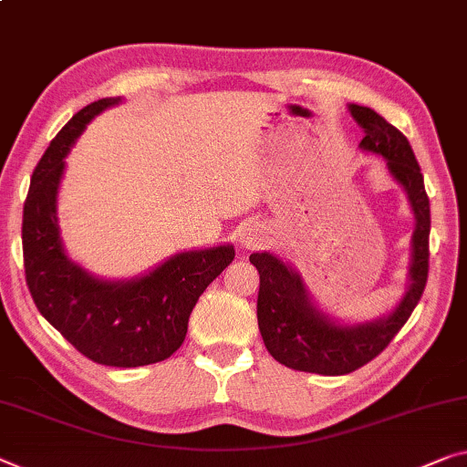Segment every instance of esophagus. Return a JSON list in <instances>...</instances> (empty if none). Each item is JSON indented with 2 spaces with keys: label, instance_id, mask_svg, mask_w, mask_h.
Wrapping results in <instances>:
<instances>
[{
  "label": "esophagus",
  "instance_id": "esophagus-1",
  "mask_svg": "<svg viewBox=\"0 0 467 467\" xmlns=\"http://www.w3.org/2000/svg\"><path fill=\"white\" fill-rule=\"evenodd\" d=\"M265 240H267V234H265V229L258 225H250L246 232L242 234L244 248H258V246H263Z\"/></svg>",
  "mask_w": 467,
  "mask_h": 467
}]
</instances>
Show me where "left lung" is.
<instances>
[{"mask_svg": "<svg viewBox=\"0 0 467 467\" xmlns=\"http://www.w3.org/2000/svg\"><path fill=\"white\" fill-rule=\"evenodd\" d=\"M350 114L365 131L358 146L384 156L392 177L407 190L418 221L413 234L411 285L397 311L376 324L340 327L315 311L300 277L282 261L269 253L250 254V263L261 275L256 317L269 355L285 368L321 376L350 374L382 353L418 306L430 267V200L411 146L405 135L376 110L350 104Z\"/></svg>", "mask_w": 467, "mask_h": 467, "instance_id": "1", "label": "left lung"}]
</instances>
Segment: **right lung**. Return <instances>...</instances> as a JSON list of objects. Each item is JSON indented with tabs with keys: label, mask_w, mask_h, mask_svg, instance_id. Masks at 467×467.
<instances>
[{
	"label": "right lung",
	"mask_w": 467,
	"mask_h": 467,
	"mask_svg": "<svg viewBox=\"0 0 467 467\" xmlns=\"http://www.w3.org/2000/svg\"><path fill=\"white\" fill-rule=\"evenodd\" d=\"M114 102L98 99L78 110L35 167L23 213L25 277L39 313L83 357L110 368H140L182 347L200 294L235 253L232 246L183 253L127 284L99 282L68 261L56 223L64 156L85 125Z\"/></svg>",
	"instance_id": "add662e5"
}]
</instances>
